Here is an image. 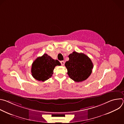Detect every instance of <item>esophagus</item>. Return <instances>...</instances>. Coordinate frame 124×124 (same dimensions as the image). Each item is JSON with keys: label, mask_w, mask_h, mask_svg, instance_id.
I'll list each match as a JSON object with an SVG mask.
<instances>
[{"label": "esophagus", "mask_w": 124, "mask_h": 124, "mask_svg": "<svg viewBox=\"0 0 124 124\" xmlns=\"http://www.w3.org/2000/svg\"><path fill=\"white\" fill-rule=\"evenodd\" d=\"M60 63H61L62 66H64V64H65V62H64V61H60Z\"/></svg>", "instance_id": "34e87169"}]
</instances>
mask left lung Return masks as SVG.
<instances>
[{
	"label": "left lung",
	"instance_id": "8db88e82",
	"mask_svg": "<svg viewBox=\"0 0 124 124\" xmlns=\"http://www.w3.org/2000/svg\"><path fill=\"white\" fill-rule=\"evenodd\" d=\"M69 60L66 62L67 74L70 78L76 82H82L87 79L92 72L93 63L88 56L82 53L74 51L69 55Z\"/></svg>",
	"mask_w": 124,
	"mask_h": 124
}]
</instances>
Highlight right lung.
I'll list each match as a JSON object with an SVG mask.
<instances>
[{"mask_svg": "<svg viewBox=\"0 0 124 124\" xmlns=\"http://www.w3.org/2000/svg\"><path fill=\"white\" fill-rule=\"evenodd\" d=\"M60 65L61 63L59 61L52 59L45 54L33 62L31 68L32 76L37 80L45 81L52 76L55 67Z\"/></svg>", "mask_w": 124, "mask_h": 124, "instance_id": "right-lung-1", "label": "right lung"}]
</instances>
